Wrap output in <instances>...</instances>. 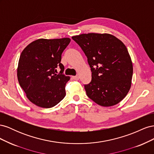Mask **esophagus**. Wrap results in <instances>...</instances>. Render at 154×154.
<instances>
[{
  "instance_id": "esophagus-1",
  "label": "esophagus",
  "mask_w": 154,
  "mask_h": 154,
  "mask_svg": "<svg viewBox=\"0 0 154 154\" xmlns=\"http://www.w3.org/2000/svg\"><path fill=\"white\" fill-rule=\"evenodd\" d=\"M72 78L74 79V80H79V76H72Z\"/></svg>"
}]
</instances>
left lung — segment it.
<instances>
[{"label":"left lung","instance_id":"obj_1","mask_svg":"<svg viewBox=\"0 0 154 154\" xmlns=\"http://www.w3.org/2000/svg\"><path fill=\"white\" fill-rule=\"evenodd\" d=\"M87 58L92 80L84 85L87 96L97 105L113 106L131 87L133 66L122 41L110 34L88 33L72 37Z\"/></svg>","mask_w":154,"mask_h":154}]
</instances>
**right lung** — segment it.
Masks as SVG:
<instances>
[{
	"label": "right lung",
	"instance_id": "right-lung-1",
	"mask_svg": "<svg viewBox=\"0 0 154 154\" xmlns=\"http://www.w3.org/2000/svg\"><path fill=\"white\" fill-rule=\"evenodd\" d=\"M71 42L69 38L38 39L23 50L18 61L17 77L29 100L42 108L57 105L66 96L70 77L63 74L60 62L63 51ZM60 73L57 74V68Z\"/></svg>",
	"mask_w": 154,
	"mask_h": 154
}]
</instances>
